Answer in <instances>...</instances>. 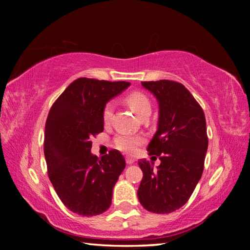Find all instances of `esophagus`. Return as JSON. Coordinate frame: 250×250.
I'll return each mask as SVG.
<instances>
[{
  "instance_id": "1",
  "label": "esophagus",
  "mask_w": 250,
  "mask_h": 250,
  "mask_svg": "<svg viewBox=\"0 0 250 250\" xmlns=\"http://www.w3.org/2000/svg\"><path fill=\"white\" fill-rule=\"evenodd\" d=\"M125 162L126 164H132L135 162V159L131 158V156H125Z\"/></svg>"
}]
</instances>
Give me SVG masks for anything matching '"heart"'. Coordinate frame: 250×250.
<instances>
[{
	"label": "heart",
	"mask_w": 250,
	"mask_h": 250,
	"mask_svg": "<svg viewBox=\"0 0 250 250\" xmlns=\"http://www.w3.org/2000/svg\"><path fill=\"white\" fill-rule=\"evenodd\" d=\"M126 104L129 107L137 113L139 118H141L145 113L151 112V103L147 97L142 92H132L125 98ZM113 115V104L112 103H108L104 105L103 110V121L104 125H108L111 121ZM145 137L140 134H131V133H120L113 140V145L118 150L124 152L125 154H133L138 151L139 146L145 143Z\"/></svg>",
	"instance_id": "obj_1"
}]
</instances>
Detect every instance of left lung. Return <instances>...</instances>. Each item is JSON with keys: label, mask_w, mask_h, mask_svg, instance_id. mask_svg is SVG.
Returning <instances> with one entry per match:
<instances>
[{"label": "left lung", "mask_w": 250, "mask_h": 250, "mask_svg": "<svg viewBox=\"0 0 250 250\" xmlns=\"http://www.w3.org/2000/svg\"><path fill=\"white\" fill-rule=\"evenodd\" d=\"M159 103V124L147 146L161 164L153 168L139 161L143 177L138 198L146 210L168 214L189 200L204 170L208 146L205 115L200 104L183 84L173 80L142 82Z\"/></svg>", "instance_id": "obj_1"}]
</instances>
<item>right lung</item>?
I'll use <instances>...</instances> for the list:
<instances>
[{"label":"right lung","instance_id":"1","mask_svg":"<svg viewBox=\"0 0 250 250\" xmlns=\"http://www.w3.org/2000/svg\"><path fill=\"white\" fill-rule=\"evenodd\" d=\"M129 86L126 82L78 78L48 112L44 141L48 177L62 204L82 216H96L109 208L113 186L125 167L118 150L100 159L90 150L91 139L104 131L107 101Z\"/></svg>","mask_w":250,"mask_h":250}]
</instances>
